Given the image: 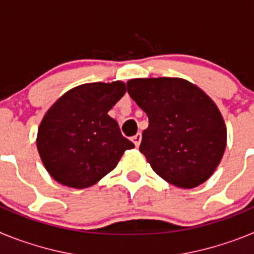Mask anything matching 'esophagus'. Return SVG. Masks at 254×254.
I'll return each instance as SVG.
<instances>
[{
    "label": "esophagus",
    "mask_w": 254,
    "mask_h": 254,
    "mask_svg": "<svg viewBox=\"0 0 254 254\" xmlns=\"http://www.w3.org/2000/svg\"><path fill=\"white\" fill-rule=\"evenodd\" d=\"M141 140H142V136H141V133H140V132H138V133H136V134H134L133 137H132V141H133L134 146H136V147H138V146H140Z\"/></svg>",
    "instance_id": "obj_1"
}]
</instances>
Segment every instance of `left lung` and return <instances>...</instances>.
<instances>
[{"mask_svg": "<svg viewBox=\"0 0 254 254\" xmlns=\"http://www.w3.org/2000/svg\"><path fill=\"white\" fill-rule=\"evenodd\" d=\"M127 91L149 117L140 151L170 185L193 188L207 181L226 146V128L215 103L176 77L133 78Z\"/></svg>", "mask_w": 254, "mask_h": 254, "instance_id": "left-lung-1", "label": "left lung"}]
</instances>
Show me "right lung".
Listing matches in <instances>:
<instances>
[{"mask_svg": "<svg viewBox=\"0 0 254 254\" xmlns=\"http://www.w3.org/2000/svg\"><path fill=\"white\" fill-rule=\"evenodd\" d=\"M123 82H93L67 91L49 108L38 129L40 159L52 178L72 188L95 185L134 145L108 116L125 95Z\"/></svg>", "mask_w": 254, "mask_h": 254, "instance_id": "obj_1", "label": "right lung"}]
</instances>
